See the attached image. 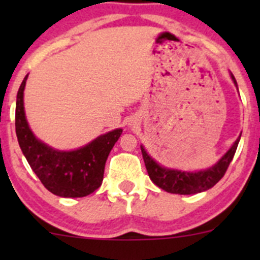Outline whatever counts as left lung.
<instances>
[{"label": "left lung", "mask_w": 260, "mask_h": 260, "mask_svg": "<svg viewBox=\"0 0 260 260\" xmlns=\"http://www.w3.org/2000/svg\"><path fill=\"white\" fill-rule=\"evenodd\" d=\"M232 79L237 85L234 75L232 74ZM238 86V85H237ZM240 141V136L232 148L220 158L216 165L208 170L198 172H185L179 171V170L165 169L159 166L151 156L146 152V149L141 146L142 151L143 161H145L147 172H148L149 179L153 181L154 185L158 186L162 190L167 191L170 193H179V195H192V193L203 192V191L209 190L212 186L216 185L222 176L226 172L233 157H234L235 151L238 148V143Z\"/></svg>", "instance_id": "obj_1"}]
</instances>
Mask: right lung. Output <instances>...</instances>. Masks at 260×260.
Masks as SVG:
<instances>
[{"mask_svg": "<svg viewBox=\"0 0 260 260\" xmlns=\"http://www.w3.org/2000/svg\"><path fill=\"white\" fill-rule=\"evenodd\" d=\"M21 83L16 99V136L21 151L28 165L46 188L61 198H83L102 185L104 166L122 129L99 136L90 143L75 151H57L34 136L23 111V89Z\"/></svg>", "mask_w": 260, "mask_h": 260, "instance_id": "add662e5", "label": "right lung"}]
</instances>
